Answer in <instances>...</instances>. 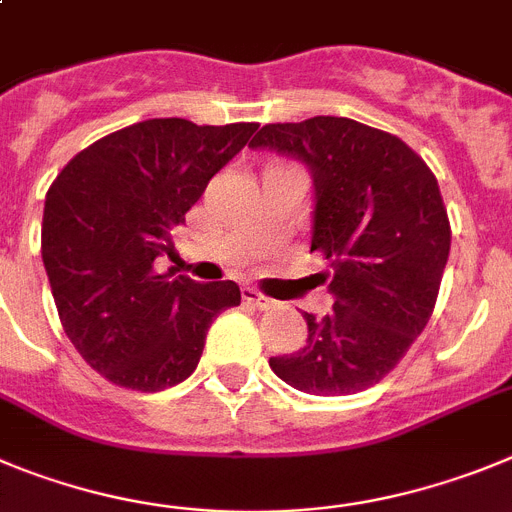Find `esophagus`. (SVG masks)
Returning a JSON list of instances; mask_svg holds the SVG:
<instances>
[{
    "instance_id": "34e87169",
    "label": "esophagus",
    "mask_w": 512,
    "mask_h": 512,
    "mask_svg": "<svg viewBox=\"0 0 512 512\" xmlns=\"http://www.w3.org/2000/svg\"><path fill=\"white\" fill-rule=\"evenodd\" d=\"M242 298H245V303H250V306L260 308V311H267V308H273V298H267L265 293H260L257 288H245L242 290Z\"/></svg>"
}]
</instances>
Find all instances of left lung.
<instances>
[{
	"instance_id": "left-lung-1",
	"label": "left lung",
	"mask_w": 512,
	"mask_h": 512,
	"mask_svg": "<svg viewBox=\"0 0 512 512\" xmlns=\"http://www.w3.org/2000/svg\"><path fill=\"white\" fill-rule=\"evenodd\" d=\"M250 145L293 155L311 170V252L329 262L334 293L324 319L303 313L306 347L270 357V367L308 395L370 388L434 313L451 247L436 176L400 137L347 117L265 124Z\"/></svg>"
}]
</instances>
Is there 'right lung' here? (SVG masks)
Wrapping results in <instances>:
<instances>
[{"label": "right lung", "instance_id": "1", "mask_svg": "<svg viewBox=\"0 0 512 512\" xmlns=\"http://www.w3.org/2000/svg\"><path fill=\"white\" fill-rule=\"evenodd\" d=\"M255 122L145 119L68 160L48 188L43 262L66 336L86 365L127 390L186 380L211 321L239 306L234 280L196 283L155 260Z\"/></svg>", "mask_w": 512, "mask_h": 512}]
</instances>
